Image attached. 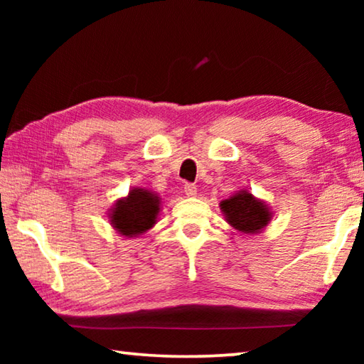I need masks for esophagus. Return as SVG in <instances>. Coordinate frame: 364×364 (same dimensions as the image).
Returning <instances> with one entry per match:
<instances>
[{
	"label": "esophagus",
	"mask_w": 364,
	"mask_h": 364,
	"mask_svg": "<svg viewBox=\"0 0 364 364\" xmlns=\"http://www.w3.org/2000/svg\"><path fill=\"white\" fill-rule=\"evenodd\" d=\"M184 193H186L188 197H196L197 196V188L196 184H191V183H186L184 184Z\"/></svg>",
	"instance_id": "34e87169"
}]
</instances>
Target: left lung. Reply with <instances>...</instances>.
Masks as SVG:
<instances>
[{"instance_id":"8db88e82","label":"left lung","mask_w":364,"mask_h":364,"mask_svg":"<svg viewBox=\"0 0 364 364\" xmlns=\"http://www.w3.org/2000/svg\"><path fill=\"white\" fill-rule=\"evenodd\" d=\"M220 208L228 223L244 234H257L263 231L273 218L269 207L244 189L221 200Z\"/></svg>"}]
</instances>
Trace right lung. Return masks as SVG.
Segmentation results:
<instances>
[{
  "label": "right lung",
  "instance_id": "1",
  "mask_svg": "<svg viewBox=\"0 0 364 364\" xmlns=\"http://www.w3.org/2000/svg\"><path fill=\"white\" fill-rule=\"evenodd\" d=\"M160 197L144 188L130 189L127 197L117 199L109 210V221L114 230L125 237H138L157 223Z\"/></svg>",
  "mask_w": 364,
  "mask_h": 364
}]
</instances>
